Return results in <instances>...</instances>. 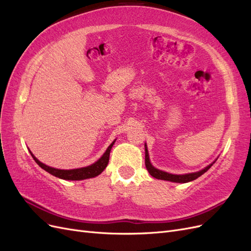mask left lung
<instances>
[{
  "mask_svg": "<svg viewBox=\"0 0 251 251\" xmlns=\"http://www.w3.org/2000/svg\"><path fill=\"white\" fill-rule=\"evenodd\" d=\"M144 151H146V168L148 170V172L150 173V175L151 177H154L156 179L159 180H164V181H171V182H176V183H187V182H191L196 180L197 178H199L200 176L204 173H206L211 166L214 164L217 159L214 161L211 162L210 164H208L206 168H204L198 172H194V173H187V174H171L168 172H164L161 171L159 169H156L155 166L151 163L150 160V155H149V151H148V147H147V143H144Z\"/></svg>",
  "mask_w": 251,
  "mask_h": 251,
  "instance_id": "8db88e82",
  "label": "left lung"
}]
</instances>
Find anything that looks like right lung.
I'll list each match as a JSON object with an SVG mask.
<instances>
[{
    "mask_svg": "<svg viewBox=\"0 0 251 251\" xmlns=\"http://www.w3.org/2000/svg\"><path fill=\"white\" fill-rule=\"evenodd\" d=\"M116 139L114 140L108 149L105 150L103 155L98 159L97 161L92 163L91 165L88 166H83V168H78V169H72V170H60V169H55V168H51L49 165H46L45 163L41 162L39 159H37L33 154L32 151L29 150V153L31 154L32 158L34 159V161L39 164L41 168L51 174L52 176H55L59 179H64V180H85V179H90V178H94L98 175L101 174L104 169L107 168L108 162H109V157H110V151L113 147V144L115 143Z\"/></svg>",
    "mask_w": 251,
    "mask_h": 251,
    "instance_id": "obj_1",
    "label": "right lung"
}]
</instances>
